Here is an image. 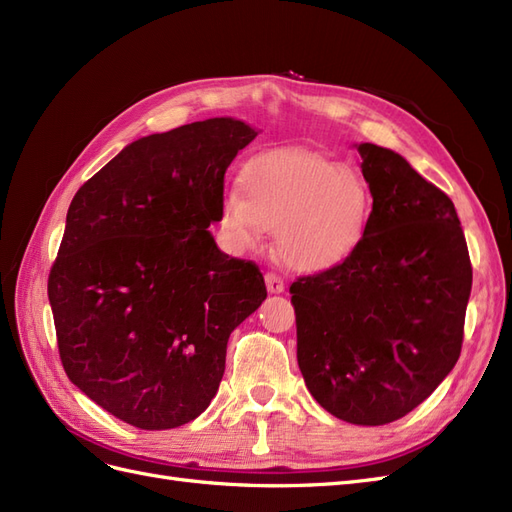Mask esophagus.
Here are the masks:
<instances>
[{
  "label": "esophagus",
  "mask_w": 512,
  "mask_h": 512,
  "mask_svg": "<svg viewBox=\"0 0 512 512\" xmlns=\"http://www.w3.org/2000/svg\"><path fill=\"white\" fill-rule=\"evenodd\" d=\"M265 282H267V290L271 292V294H280V292H284L286 290V284H284V280L277 273H267L265 275Z\"/></svg>",
  "instance_id": "obj_1"
}]
</instances>
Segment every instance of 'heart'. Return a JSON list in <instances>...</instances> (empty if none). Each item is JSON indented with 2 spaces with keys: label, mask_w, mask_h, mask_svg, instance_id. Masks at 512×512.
<instances>
[{
  "label": "heart",
  "mask_w": 512,
  "mask_h": 512,
  "mask_svg": "<svg viewBox=\"0 0 512 512\" xmlns=\"http://www.w3.org/2000/svg\"><path fill=\"white\" fill-rule=\"evenodd\" d=\"M374 194L361 170L305 149H273L247 160L239 190L220 200L232 250H256L265 230L290 267L316 273L348 260L365 239Z\"/></svg>",
  "instance_id": "1"
}]
</instances>
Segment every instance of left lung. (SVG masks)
<instances>
[{"instance_id":"obj_1","label":"left lung","mask_w":512,"mask_h":512,"mask_svg":"<svg viewBox=\"0 0 512 512\" xmlns=\"http://www.w3.org/2000/svg\"><path fill=\"white\" fill-rule=\"evenodd\" d=\"M356 149L374 211L348 260L292 282L297 361L324 410L352 425H386L455 367L472 265L453 200L399 153Z\"/></svg>"}]
</instances>
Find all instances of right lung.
I'll use <instances>...</instances> for the list:
<instances>
[{
	"mask_svg": "<svg viewBox=\"0 0 512 512\" xmlns=\"http://www.w3.org/2000/svg\"><path fill=\"white\" fill-rule=\"evenodd\" d=\"M256 130L213 117L138 138L74 194L49 275L61 365L138 429L203 414L230 333L267 299L252 260L224 254V175Z\"/></svg>",
	"mask_w": 512,
	"mask_h": 512,
	"instance_id": "1",
	"label": "right lung"
}]
</instances>
